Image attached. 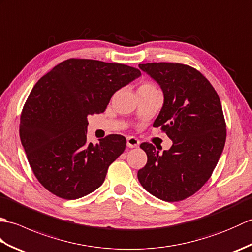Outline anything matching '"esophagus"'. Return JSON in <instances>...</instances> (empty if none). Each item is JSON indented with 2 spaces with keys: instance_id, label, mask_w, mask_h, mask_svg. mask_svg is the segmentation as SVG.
I'll return each instance as SVG.
<instances>
[{
  "instance_id": "obj_1",
  "label": "esophagus",
  "mask_w": 252,
  "mask_h": 252,
  "mask_svg": "<svg viewBox=\"0 0 252 252\" xmlns=\"http://www.w3.org/2000/svg\"><path fill=\"white\" fill-rule=\"evenodd\" d=\"M126 145L129 148H135L140 146V141L134 136H129L126 138Z\"/></svg>"
}]
</instances>
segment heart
<instances>
[{
  "label": "heart",
  "mask_w": 252,
  "mask_h": 252,
  "mask_svg": "<svg viewBox=\"0 0 252 252\" xmlns=\"http://www.w3.org/2000/svg\"><path fill=\"white\" fill-rule=\"evenodd\" d=\"M156 89V87H155L154 84L152 83H148V82H145L140 85V88H138L137 91H146V90H154Z\"/></svg>",
  "instance_id": "heart-1"
}]
</instances>
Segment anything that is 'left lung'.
<instances>
[{
    "mask_svg": "<svg viewBox=\"0 0 252 252\" xmlns=\"http://www.w3.org/2000/svg\"><path fill=\"white\" fill-rule=\"evenodd\" d=\"M138 67L162 90L163 105L153 126L173 142L162 154L152 144H142L147 163L138 170V181L159 199L183 200L209 180L222 155L226 126L221 100L195 68L172 63Z\"/></svg>",
    "mask_w": 252,
    "mask_h": 252,
    "instance_id": "8db88e82",
    "label": "left lung"
}]
</instances>
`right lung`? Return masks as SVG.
Segmentation results:
<instances>
[{
  "label": "right lung",
  "instance_id": "right-lung-1",
  "mask_svg": "<svg viewBox=\"0 0 252 252\" xmlns=\"http://www.w3.org/2000/svg\"><path fill=\"white\" fill-rule=\"evenodd\" d=\"M138 77V69L122 63L71 58L35 83L19 135L32 171L52 194L78 199L104 183L126 140L112 134L88 143V116L104 112L112 95Z\"/></svg>",
  "mask_w": 252,
  "mask_h": 252
}]
</instances>
